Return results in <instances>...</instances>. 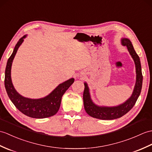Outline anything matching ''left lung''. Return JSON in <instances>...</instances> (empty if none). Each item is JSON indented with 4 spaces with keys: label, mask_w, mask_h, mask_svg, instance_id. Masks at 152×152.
Returning <instances> with one entry per match:
<instances>
[{
    "label": "left lung",
    "mask_w": 152,
    "mask_h": 152,
    "mask_svg": "<svg viewBox=\"0 0 152 152\" xmlns=\"http://www.w3.org/2000/svg\"><path fill=\"white\" fill-rule=\"evenodd\" d=\"M122 43L124 46H126L129 54H131L134 61H135L137 73V80L135 89H134L132 96L125 103L122 104V105L112 107H98L94 104L93 102L91 101L89 92V88L87 87V83H85V89L83 94L84 108L87 113L93 118L100 120H113L121 117L131 110L132 107L135 105L140 94L143 77L142 75V70H141L139 57L134 50L132 42L128 39H122Z\"/></svg>",
    "instance_id": "obj_1"
}]
</instances>
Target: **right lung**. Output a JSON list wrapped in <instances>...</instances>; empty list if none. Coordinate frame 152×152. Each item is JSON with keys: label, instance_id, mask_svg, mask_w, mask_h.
<instances>
[{"label": "right lung", "instance_id": "obj_1", "mask_svg": "<svg viewBox=\"0 0 152 152\" xmlns=\"http://www.w3.org/2000/svg\"><path fill=\"white\" fill-rule=\"evenodd\" d=\"M26 36H24L17 42L12 54L7 62L4 78L6 92L14 105L24 115L35 118L50 117L58 113L63 94L73 83L75 80L71 78L59 84L50 94L41 99H30L20 95L13 86L11 80V67L13 59L17 51L23 42L24 38Z\"/></svg>", "mask_w": 152, "mask_h": 152}]
</instances>
